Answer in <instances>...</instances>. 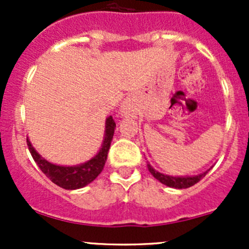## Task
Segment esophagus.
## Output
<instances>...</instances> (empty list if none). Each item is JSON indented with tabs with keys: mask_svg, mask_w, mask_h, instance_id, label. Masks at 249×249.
<instances>
[{
	"mask_svg": "<svg viewBox=\"0 0 249 249\" xmlns=\"http://www.w3.org/2000/svg\"><path fill=\"white\" fill-rule=\"evenodd\" d=\"M122 113L127 118L135 117V114H136V106H135V102L130 97H127L124 104H123Z\"/></svg>",
	"mask_w": 249,
	"mask_h": 249,
	"instance_id": "esophagus-1",
	"label": "esophagus"
}]
</instances>
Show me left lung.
<instances>
[{
  "mask_svg": "<svg viewBox=\"0 0 249 249\" xmlns=\"http://www.w3.org/2000/svg\"><path fill=\"white\" fill-rule=\"evenodd\" d=\"M147 166H148V170H149V172L153 175V177L157 178L159 182H161L162 184L167 185V187L177 188V189H185V188H189L192 187V185L196 184L200 179H202V178L205 177L206 173H207V172H203L201 175L193 176V177H172V176L162 175V173L155 171L149 164H148Z\"/></svg>",
  "mask_w": 249,
  "mask_h": 249,
  "instance_id": "8db88e82",
  "label": "left lung"
}]
</instances>
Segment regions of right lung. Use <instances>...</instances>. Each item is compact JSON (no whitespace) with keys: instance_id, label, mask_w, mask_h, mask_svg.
Returning <instances> with one entry per match:
<instances>
[{"instance_id":"right-lung-1","label":"right lung","mask_w":249,"mask_h":249,"mask_svg":"<svg viewBox=\"0 0 249 249\" xmlns=\"http://www.w3.org/2000/svg\"><path fill=\"white\" fill-rule=\"evenodd\" d=\"M114 129L115 122L112 117H108L106 120V134H105V140L100 152L91 160L82 165H78V166H59V165L50 164L34 149L29 139H26V142L32 158L38 165L39 169L42 170V172L59 187L64 188V189L73 190L79 189V188H83L91 183L104 170L113 134H114Z\"/></svg>"}]
</instances>
